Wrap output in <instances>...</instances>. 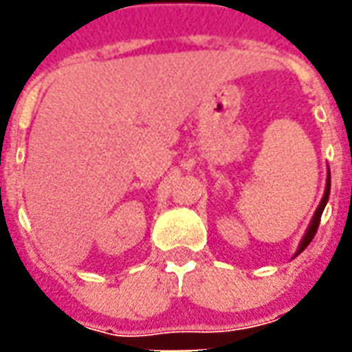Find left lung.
Masks as SVG:
<instances>
[{
    "label": "left lung",
    "mask_w": 352,
    "mask_h": 352,
    "mask_svg": "<svg viewBox=\"0 0 352 352\" xmlns=\"http://www.w3.org/2000/svg\"><path fill=\"white\" fill-rule=\"evenodd\" d=\"M328 198H330V171H328V179H326L324 196H322V199H320V204H318L317 211H315V214H313V219H311L309 226H307L305 234H303L302 241H300V245H298V251H296L294 256H298V254H300V252H302L303 249H305V247L311 243V239L315 237V234H317L318 224H320V214H322V211H324L326 204H328Z\"/></svg>",
    "instance_id": "left-lung-1"
}]
</instances>
